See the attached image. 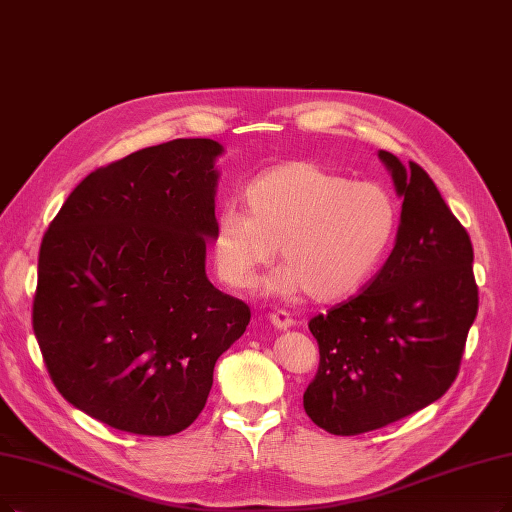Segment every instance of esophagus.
<instances>
[{"label":"esophagus","mask_w":512,"mask_h":512,"mask_svg":"<svg viewBox=\"0 0 512 512\" xmlns=\"http://www.w3.org/2000/svg\"><path fill=\"white\" fill-rule=\"evenodd\" d=\"M269 321H271V325L275 327V330H290V327L294 325V319H292L288 313H285V311H275V313H271Z\"/></svg>","instance_id":"34e87169"}]
</instances>
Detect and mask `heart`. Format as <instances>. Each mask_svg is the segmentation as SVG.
<instances>
[{
  "instance_id": "heart-1",
  "label": "heart",
  "mask_w": 512,
  "mask_h": 512,
  "mask_svg": "<svg viewBox=\"0 0 512 512\" xmlns=\"http://www.w3.org/2000/svg\"><path fill=\"white\" fill-rule=\"evenodd\" d=\"M245 208L222 206L212 231L216 271L243 290L279 256L269 277L279 296L306 290L317 302L351 296L370 279L399 231V203L376 182H351L315 163L292 161L245 189Z\"/></svg>"
}]
</instances>
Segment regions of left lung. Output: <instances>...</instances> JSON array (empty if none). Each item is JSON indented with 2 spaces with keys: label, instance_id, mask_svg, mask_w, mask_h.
Masks as SVG:
<instances>
[{
  "label": "left lung",
  "instance_id": "8db88e82",
  "mask_svg": "<svg viewBox=\"0 0 512 512\" xmlns=\"http://www.w3.org/2000/svg\"><path fill=\"white\" fill-rule=\"evenodd\" d=\"M378 157L403 199L395 248L367 288L309 321L319 370L304 412L332 435H361L431 405L458 376L479 309L473 243L418 163Z\"/></svg>",
  "mask_w": 512,
  "mask_h": 512
}]
</instances>
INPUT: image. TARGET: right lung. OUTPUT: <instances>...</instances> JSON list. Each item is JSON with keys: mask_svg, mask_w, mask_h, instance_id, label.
I'll return each mask as SVG.
<instances>
[{"mask_svg": "<svg viewBox=\"0 0 512 512\" xmlns=\"http://www.w3.org/2000/svg\"><path fill=\"white\" fill-rule=\"evenodd\" d=\"M222 151L178 138L98 168L39 248L33 332L50 378L117 431H185L250 323L248 304L206 275Z\"/></svg>", "mask_w": 512, "mask_h": 512, "instance_id": "add662e5", "label": "right lung"}]
</instances>
